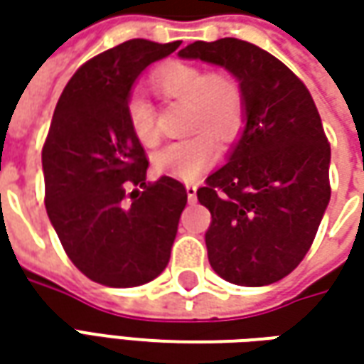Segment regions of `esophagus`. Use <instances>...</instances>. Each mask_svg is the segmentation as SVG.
<instances>
[{"mask_svg": "<svg viewBox=\"0 0 364 364\" xmlns=\"http://www.w3.org/2000/svg\"><path fill=\"white\" fill-rule=\"evenodd\" d=\"M196 184H186V194H188L190 200H194L196 198Z\"/></svg>", "mask_w": 364, "mask_h": 364, "instance_id": "esophagus-1", "label": "esophagus"}]
</instances>
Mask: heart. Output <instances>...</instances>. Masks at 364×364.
<instances>
[{"label": "heart", "mask_w": 364, "mask_h": 364, "mask_svg": "<svg viewBox=\"0 0 364 364\" xmlns=\"http://www.w3.org/2000/svg\"><path fill=\"white\" fill-rule=\"evenodd\" d=\"M151 82L161 99L190 105L188 129L200 132L161 147L154 156V168L158 174L192 182L218 160V146L213 137L231 141L239 132L245 115L243 92L229 77L213 75L188 63L161 66ZM127 123L141 146L160 141L156 111L144 95H133L127 101Z\"/></svg>", "instance_id": "1"}]
</instances>
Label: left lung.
<instances>
[{
	"label": "left lung",
	"instance_id": "8db88e82",
	"mask_svg": "<svg viewBox=\"0 0 364 364\" xmlns=\"http://www.w3.org/2000/svg\"><path fill=\"white\" fill-rule=\"evenodd\" d=\"M180 58L229 70L243 92V132L196 196L210 210V267L235 286H269L291 273L330 203V144L306 85L251 42H194Z\"/></svg>",
	"mask_w": 364,
	"mask_h": 364
}]
</instances>
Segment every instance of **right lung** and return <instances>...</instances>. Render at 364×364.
Segmentation results:
<instances>
[{
    "mask_svg": "<svg viewBox=\"0 0 364 364\" xmlns=\"http://www.w3.org/2000/svg\"><path fill=\"white\" fill-rule=\"evenodd\" d=\"M182 42L129 40L85 63L64 87L42 149L46 213L68 259L109 287L144 286L168 265L186 188L146 182L127 123L133 82Z\"/></svg>",
    "mask_w": 364,
    "mask_h": 364,
    "instance_id": "right-lung-1",
    "label": "right lung"
}]
</instances>
